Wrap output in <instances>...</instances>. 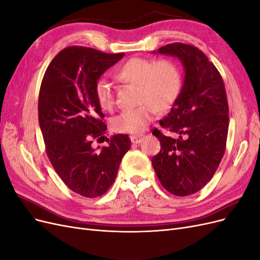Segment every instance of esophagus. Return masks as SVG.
<instances>
[{
    "instance_id": "34e87169",
    "label": "esophagus",
    "mask_w": 260,
    "mask_h": 260,
    "mask_svg": "<svg viewBox=\"0 0 260 260\" xmlns=\"http://www.w3.org/2000/svg\"><path fill=\"white\" fill-rule=\"evenodd\" d=\"M131 142L135 143V144H139L142 142V140L144 139V136H132L131 138Z\"/></svg>"
}]
</instances>
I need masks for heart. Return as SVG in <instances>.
Here are the masks:
<instances>
[{"label": "heart", "mask_w": 260, "mask_h": 260, "mask_svg": "<svg viewBox=\"0 0 260 260\" xmlns=\"http://www.w3.org/2000/svg\"><path fill=\"white\" fill-rule=\"evenodd\" d=\"M121 80L137 83L140 86V102L142 105L123 109L112 119V128L119 133L139 135L156 117V109H168L177 100L181 90V74L176 64L166 59L154 62L148 58L133 57L117 70ZM99 105L111 111L115 105L113 83L100 79L95 89Z\"/></svg>", "instance_id": "obj_1"}]
</instances>
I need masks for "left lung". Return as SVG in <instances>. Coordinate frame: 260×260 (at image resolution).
Instances as JSON below:
<instances>
[{"mask_svg": "<svg viewBox=\"0 0 260 260\" xmlns=\"http://www.w3.org/2000/svg\"><path fill=\"white\" fill-rule=\"evenodd\" d=\"M153 53L178 58L184 79L170 113L159 121L178 139L155 129L160 152L152 165L168 192L191 195L209 182L225 151L229 106L224 83L215 65L193 45L171 43Z\"/></svg>", "mask_w": 260, "mask_h": 260, "instance_id": "8db88e82", "label": "left lung"}]
</instances>
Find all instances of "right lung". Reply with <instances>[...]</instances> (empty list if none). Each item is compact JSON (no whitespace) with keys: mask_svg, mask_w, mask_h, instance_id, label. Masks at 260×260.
<instances>
[{"mask_svg":"<svg viewBox=\"0 0 260 260\" xmlns=\"http://www.w3.org/2000/svg\"><path fill=\"white\" fill-rule=\"evenodd\" d=\"M124 53L107 54L69 46L53 58L39 94V124L46 154L64 183L85 198L103 195L117 177L131 141L116 135L104 147H92L107 127L95 98V84Z\"/></svg>","mask_w":260,"mask_h":260,"instance_id":"add662e5","label":"right lung"}]
</instances>
